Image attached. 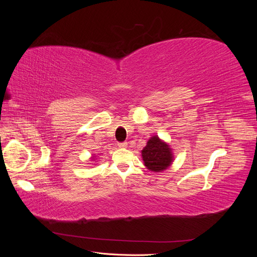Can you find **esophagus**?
<instances>
[{
	"mask_svg": "<svg viewBox=\"0 0 257 257\" xmlns=\"http://www.w3.org/2000/svg\"><path fill=\"white\" fill-rule=\"evenodd\" d=\"M118 147H119V148H126V147H127V143H126V142L119 143V144H118Z\"/></svg>",
	"mask_w": 257,
	"mask_h": 257,
	"instance_id": "1",
	"label": "esophagus"
}]
</instances>
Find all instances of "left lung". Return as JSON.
Instances as JSON below:
<instances>
[{
  "label": "left lung",
  "mask_w": 257,
  "mask_h": 257,
  "mask_svg": "<svg viewBox=\"0 0 257 257\" xmlns=\"http://www.w3.org/2000/svg\"><path fill=\"white\" fill-rule=\"evenodd\" d=\"M142 155L145 165L152 172H162L173 162V154L169 146L162 142L158 136H153L148 141Z\"/></svg>",
  "instance_id": "left-lung-1"
}]
</instances>
